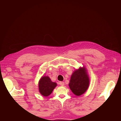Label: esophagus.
Returning <instances> with one entry per match:
<instances>
[{
	"mask_svg": "<svg viewBox=\"0 0 121 121\" xmlns=\"http://www.w3.org/2000/svg\"><path fill=\"white\" fill-rule=\"evenodd\" d=\"M59 84H60V86H64V85H65V83H64V82H63V81L60 82Z\"/></svg>",
	"mask_w": 121,
	"mask_h": 121,
	"instance_id": "1",
	"label": "esophagus"
}]
</instances>
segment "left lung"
<instances>
[{
    "instance_id": "8db88e82",
    "label": "left lung",
    "mask_w": 121,
    "mask_h": 121,
    "mask_svg": "<svg viewBox=\"0 0 121 121\" xmlns=\"http://www.w3.org/2000/svg\"><path fill=\"white\" fill-rule=\"evenodd\" d=\"M89 84V79L85 69L80 68L73 73L69 85L73 93L80 96L87 90Z\"/></svg>"
}]
</instances>
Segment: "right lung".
Returning a JSON list of instances; mask_svg holds the SVG:
<instances>
[{
	"mask_svg": "<svg viewBox=\"0 0 121 121\" xmlns=\"http://www.w3.org/2000/svg\"><path fill=\"white\" fill-rule=\"evenodd\" d=\"M56 83L52 82L48 76H44L39 82V90L43 96H48L52 93Z\"/></svg>",
	"mask_w": 121,
	"mask_h": 121,
	"instance_id": "obj_1",
	"label": "right lung"
}]
</instances>
